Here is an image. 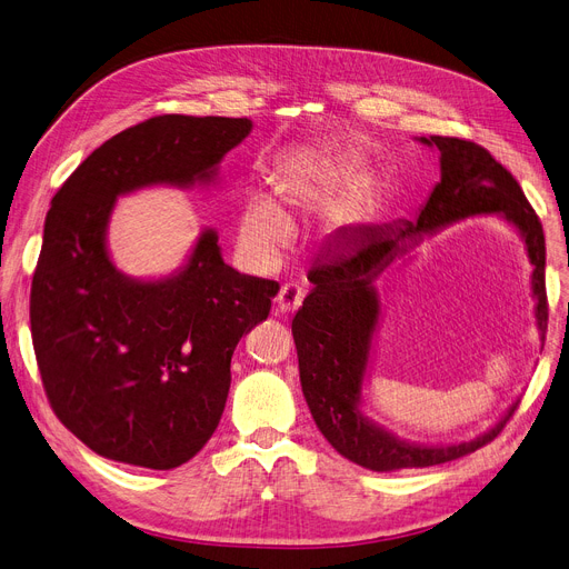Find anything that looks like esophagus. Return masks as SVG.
Here are the masks:
<instances>
[{
	"label": "esophagus",
	"instance_id": "obj_1",
	"mask_svg": "<svg viewBox=\"0 0 569 569\" xmlns=\"http://www.w3.org/2000/svg\"><path fill=\"white\" fill-rule=\"evenodd\" d=\"M303 299H306L303 287H299L296 282H287V284H282L280 291H278L276 308H278V312L287 315V312H293L296 308H299V306L303 303Z\"/></svg>",
	"mask_w": 569,
	"mask_h": 569
}]
</instances>
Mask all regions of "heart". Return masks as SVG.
I'll return each instance as SVG.
<instances>
[{
    "label": "heart",
    "mask_w": 569,
    "mask_h": 569,
    "mask_svg": "<svg viewBox=\"0 0 569 569\" xmlns=\"http://www.w3.org/2000/svg\"><path fill=\"white\" fill-rule=\"evenodd\" d=\"M361 173V159L351 152L296 157L276 173V199L254 194L242 206L238 236L242 248L261 261L284 250L296 214L333 206Z\"/></svg>",
    "instance_id": "1"
}]
</instances>
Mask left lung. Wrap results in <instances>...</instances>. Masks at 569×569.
Listing matches in <instances>:
<instances>
[{
  "label": "left lung",
  "instance_id": "1",
  "mask_svg": "<svg viewBox=\"0 0 569 569\" xmlns=\"http://www.w3.org/2000/svg\"><path fill=\"white\" fill-rule=\"evenodd\" d=\"M421 143L440 150L442 178L432 189L415 222L368 227L349 236L345 246L308 270L315 284L291 321L299 351L303 396L315 423L336 451L375 472L428 468L456 461L493 442L517 412L472 442L451 447H417L396 440L359 412V393L370 355V340L380 317V301L372 282L402 252L447 224L481 212H500L526 238L537 296V323L542 333L549 323L545 282V231L521 184L500 161L475 141L456 137H421Z\"/></svg>",
  "mask_w": 569,
  "mask_h": 569
}]
</instances>
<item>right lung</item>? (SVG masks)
<instances>
[{"mask_svg": "<svg viewBox=\"0 0 569 569\" xmlns=\"http://www.w3.org/2000/svg\"><path fill=\"white\" fill-rule=\"evenodd\" d=\"M248 118L154 116L99 146L52 197L30 293L43 391L103 458L171 470L218 428L238 340L270 312L276 280L240 276L206 231L180 276L137 282L106 254L118 194L208 182Z\"/></svg>", "mask_w": 569, "mask_h": 569, "instance_id": "1", "label": "right lung"}]
</instances>
